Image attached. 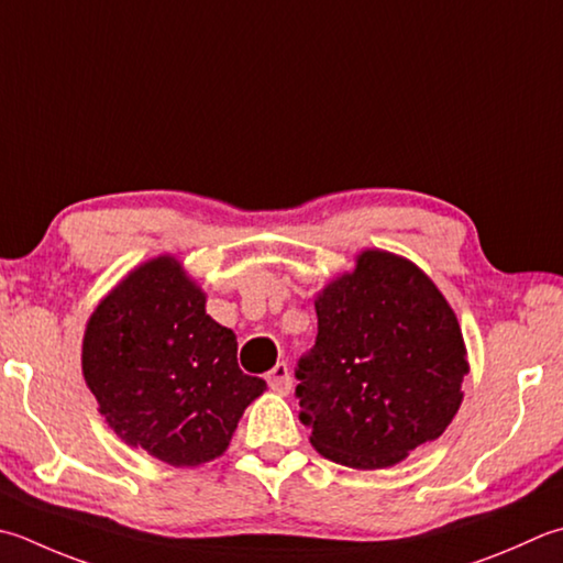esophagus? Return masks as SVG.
Instances as JSON below:
<instances>
[{
    "label": "esophagus",
    "instance_id": "1",
    "mask_svg": "<svg viewBox=\"0 0 563 563\" xmlns=\"http://www.w3.org/2000/svg\"><path fill=\"white\" fill-rule=\"evenodd\" d=\"M266 380L271 385V390L278 393V395H288L290 388H292L290 371H288V366H285V363H275L273 371H268V378Z\"/></svg>",
    "mask_w": 563,
    "mask_h": 563
}]
</instances>
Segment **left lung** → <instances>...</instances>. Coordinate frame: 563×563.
Returning <instances> with one entry per match:
<instances>
[{"mask_svg": "<svg viewBox=\"0 0 563 563\" xmlns=\"http://www.w3.org/2000/svg\"><path fill=\"white\" fill-rule=\"evenodd\" d=\"M314 310L317 341L297 361L295 395L319 454L385 468L444 434L464 400L466 346L454 310L412 261L361 251Z\"/></svg>", "mask_w": 563, "mask_h": 563, "instance_id": "obj_1", "label": "left lung"}]
</instances>
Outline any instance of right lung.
Returning <instances> with one entry per match:
<instances>
[{
    "label": "right lung",
    "mask_w": 563,
    "mask_h": 563,
    "mask_svg": "<svg viewBox=\"0 0 563 563\" xmlns=\"http://www.w3.org/2000/svg\"><path fill=\"white\" fill-rule=\"evenodd\" d=\"M183 263L158 256L97 305L82 339V376L114 434L170 466L222 456L266 380L236 361V334L205 312Z\"/></svg>",
    "instance_id": "right-lung-1"
}]
</instances>
